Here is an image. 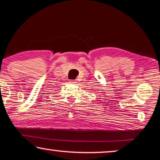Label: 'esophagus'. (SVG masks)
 <instances>
[{
	"instance_id": "34e87169",
	"label": "esophagus",
	"mask_w": 160,
	"mask_h": 160,
	"mask_svg": "<svg viewBox=\"0 0 160 160\" xmlns=\"http://www.w3.org/2000/svg\"><path fill=\"white\" fill-rule=\"evenodd\" d=\"M69 83H71V84H75V83H77V82L74 81V80H70Z\"/></svg>"
}]
</instances>
